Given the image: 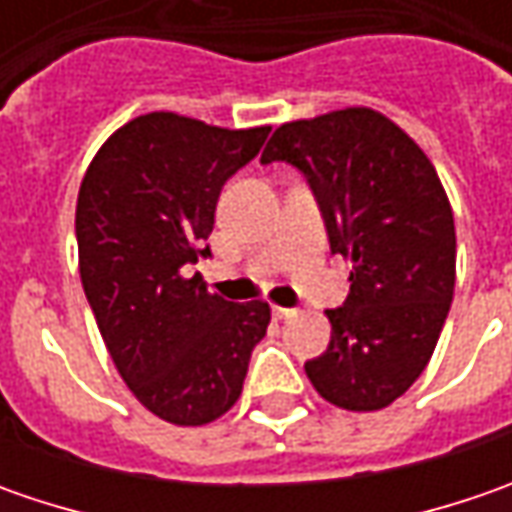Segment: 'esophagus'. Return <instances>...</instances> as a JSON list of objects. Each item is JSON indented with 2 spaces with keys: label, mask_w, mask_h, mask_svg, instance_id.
<instances>
[{
  "label": "esophagus",
  "mask_w": 512,
  "mask_h": 512,
  "mask_svg": "<svg viewBox=\"0 0 512 512\" xmlns=\"http://www.w3.org/2000/svg\"><path fill=\"white\" fill-rule=\"evenodd\" d=\"M273 316H276V319H290V316H296V310H293V307H273Z\"/></svg>",
  "instance_id": "esophagus-1"
}]
</instances>
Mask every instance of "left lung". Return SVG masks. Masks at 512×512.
<instances>
[{
  "label": "left lung",
  "instance_id": "1",
  "mask_svg": "<svg viewBox=\"0 0 512 512\" xmlns=\"http://www.w3.org/2000/svg\"><path fill=\"white\" fill-rule=\"evenodd\" d=\"M262 162L302 170L330 250L350 259L347 302L327 310L330 344L305 362L342 410H382L422 376L456 287V227L424 150L373 108L279 125Z\"/></svg>",
  "mask_w": 512,
  "mask_h": 512
}]
</instances>
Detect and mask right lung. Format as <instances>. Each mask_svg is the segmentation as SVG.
I'll use <instances>...</instances> for the list:
<instances>
[{
  "label": "right lung",
  "instance_id": "1",
  "mask_svg": "<svg viewBox=\"0 0 512 512\" xmlns=\"http://www.w3.org/2000/svg\"><path fill=\"white\" fill-rule=\"evenodd\" d=\"M267 133L145 113L110 133L79 187V276L99 333L130 393L179 427L236 404L270 325L262 299L236 305L187 276L210 253L222 187Z\"/></svg>",
  "mask_w": 512,
  "mask_h": 512
}]
</instances>
